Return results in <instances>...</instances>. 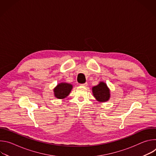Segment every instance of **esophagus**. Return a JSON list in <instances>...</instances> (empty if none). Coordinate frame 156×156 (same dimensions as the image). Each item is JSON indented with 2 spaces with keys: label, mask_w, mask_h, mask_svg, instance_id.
I'll use <instances>...</instances> for the list:
<instances>
[{
  "label": "esophagus",
  "mask_w": 156,
  "mask_h": 156,
  "mask_svg": "<svg viewBox=\"0 0 156 156\" xmlns=\"http://www.w3.org/2000/svg\"><path fill=\"white\" fill-rule=\"evenodd\" d=\"M80 85L82 86H87V83H84V84H81Z\"/></svg>",
  "instance_id": "esophagus-1"
}]
</instances>
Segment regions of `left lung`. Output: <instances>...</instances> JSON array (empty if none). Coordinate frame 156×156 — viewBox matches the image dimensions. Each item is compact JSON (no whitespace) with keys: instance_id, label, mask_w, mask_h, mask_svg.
<instances>
[{"instance_id":"1","label":"left lung","mask_w":156,"mask_h":156,"mask_svg":"<svg viewBox=\"0 0 156 156\" xmlns=\"http://www.w3.org/2000/svg\"><path fill=\"white\" fill-rule=\"evenodd\" d=\"M93 94L96 99L100 102H104L109 100L110 90L106 83L100 82L99 84L92 88Z\"/></svg>"}]
</instances>
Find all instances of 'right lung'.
Segmentation results:
<instances>
[{
	"instance_id": "right-lung-1",
	"label": "right lung",
	"mask_w": 156,
	"mask_h": 156,
	"mask_svg": "<svg viewBox=\"0 0 156 156\" xmlns=\"http://www.w3.org/2000/svg\"><path fill=\"white\" fill-rule=\"evenodd\" d=\"M73 88L72 84L66 83H61L54 89V96L58 99H64L70 93Z\"/></svg>"
}]
</instances>
